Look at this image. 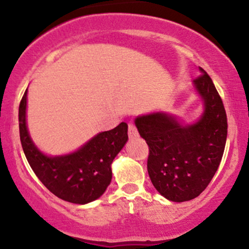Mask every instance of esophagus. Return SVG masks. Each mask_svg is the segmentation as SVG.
<instances>
[{"mask_svg":"<svg viewBox=\"0 0 249 249\" xmlns=\"http://www.w3.org/2000/svg\"><path fill=\"white\" fill-rule=\"evenodd\" d=\"M138 136V132H137V128L134 126L133 123H128V137L130 138H136Z\"/></svg>","mask_w":249,"mask_h":249,"instance_id":"esophagus-1","label":"esophagus"}]
</instances>
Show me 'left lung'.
Listing matches in <instances>:
<instances>
[{
	"instance_id": "1",
	"label": "left lung",
	"mask_w": 249,
	"mask_h": 249,
	"mask_svg": "<svg viewBox=\"0 0 249 249\" xmlns=\"http://www.w3.org/2000/svg\"><path fill=\"white\" fill-rule=\"evenodd\" d=\"M193 85L204 112L193 124L153 112L134 121L147 142V172L156 190L171 201L192 200L208 186L218 170L227 138V116L221 97L202 68Z\"/></svg>"
}]
</instances>
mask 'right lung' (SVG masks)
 <instances>
[{"label": "right lung", "mask_w": 249, "mask_h": 249, "mask_svg": "<svg viewBox=\"0 0 249 249\" xmlns=\"http://www.w3.org/2000/svg\"><path fill=\"white\" fill-rule=\"evenodd\" d=\"M27 93L28 89L18 108L19 138L27 160L37 178L51 193L65 201L84 205L98 199L112 179L113 159L128 139L126 123L96 134L75 152L47 156L36 147L28 132Z\"/></svg>", "instance_id": "add662e5"}]
</instances>
